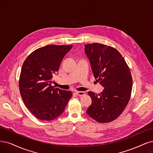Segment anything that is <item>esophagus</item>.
I'll return each mask as SVG.
<instances>
[{"label": "esophagus", "mask_w": 153, "mask_h": 153, "mask_svg": "<svg viewBox=\"0 0 153 153\" xmlns=\"http://www.w3.org/2000/svg\"><path fill=\"white\" fill-rule=\"evenodd\" d=\"M76 93V94L78 96H79V97H81V96H83V95H85V91H77Z\"/></svg>", "instance_id": "obj_1"}]
</instances>
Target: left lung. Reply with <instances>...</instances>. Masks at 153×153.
Returning <instances> with one entry per match:
<instances>
[{"label": "left lung", "mask_w": 153, "mask_h": 153, "mask_svg": "<svg viewBox=\"0 0 153 153\" xmlns=\"http://www.w3.org/2000/svg\"><path fill=\"white\" fill-rule=\"evenodd\" d=\"M85 47L93 75L104 87L100 94L88 92L92 103L86 112L100 123H110L122 114L130 99L133 82L130 68L114 48L99 43Z\"/></svg>", "instance_id": "obj_1"}]
</instances>
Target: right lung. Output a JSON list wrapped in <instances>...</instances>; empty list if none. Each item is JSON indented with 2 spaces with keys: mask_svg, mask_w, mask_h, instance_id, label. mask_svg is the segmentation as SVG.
Segmentation results:
<instances>
[{
  "mask_svg": "<svg viewBox=\"0 0 153 153\" xmlns=\"http://www.w3.org/2000/svg\"><path fill=\"white\" fill-rule=\"evenodd\" d=\"M72 48L50 44L33 51L23 63L19 92L24 104L39 120L51 121L60 116L72 96L71 91L51 85L53 74Z\"/></svg>",
  "mask_w": 153,
  "mask_h": 153,
  "instance_id": "add662e5",
  "label": "right lung"
}]
</instances>
